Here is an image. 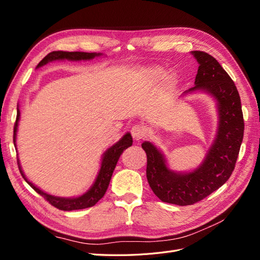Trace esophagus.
<instances>
[{"label":"esophagus","instance_id":"34e87169","mask_svg":"<svg viewBox=\"0 0 260 260\" xmlns=\"http://www.w3.org/2000/svg\"><path fill=\"white\" fill-rule=\"evenodd\" d=\"M131 135H132L133 139L137 141L143 140L147 135V129L144 127L143 124H135L131 128Z\"/></svg>","mask_w":260,"mask_h":260}]
</instances>
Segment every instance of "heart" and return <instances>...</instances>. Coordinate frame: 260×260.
I'll list each match as a JSON object with an SVG mask.
<instances>
[{
  "mask_svg": "<svg viewBox=\"0 0 260 260\" xmlns=\"http://www.w3.org/2000/svg\"><path fill=\"white\" fill-rule=\"evenodd\" d=\"M149 75L152 76L153 79L160 80V79H162V78L165 77V75H166V73H165L164 69H161L159 67H155V68H152L151 70H149ZM172 82H174V79H172V78H170L169 83L171 84Z\"/></svg>",
  "mask_w": 260,
  "mask_h": 260,
  "instance_id": "1",
  "label": "heart"
}]
</instances>
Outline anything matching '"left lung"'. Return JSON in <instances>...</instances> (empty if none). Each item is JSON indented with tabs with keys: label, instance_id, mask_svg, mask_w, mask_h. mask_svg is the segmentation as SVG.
Listing matches in <instances>:
<instances>
[{
	"label": "left lung",
	"instance_id": "8db88e82",
	"mask_svg": "<svg viewBox=\"0 0 260 260\" xmlns=\"http://www.w3.org/2000/svg\"><path fill=\"white\" fill-rule=\"evenodd\" d=\"M199 61L195 86L187 92L204 90L218 102L219 130L205 161L191 174L170 171L164 156L152 143H142L146 153V178L154 194L161 202L179 206L193 205L223 185L237 162L244 135L241 99L237 86L221 65L206 52L194 51Z\"/></svg>",
	"mask_w": 260,
	"mask_h": 260
}]
</instances>
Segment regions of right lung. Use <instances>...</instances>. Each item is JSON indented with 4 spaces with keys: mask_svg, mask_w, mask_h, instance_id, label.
Wrapping results in <instances>:
<instances>
[{
    "mask_svg": "<svg viewBox=\"0 0 260 260\" xmlns=\"http://www.w3.org/2000/svg\"><path fill=\"white\" fill-rule=\"evenodd\" d=\"M100 54L95 53H85V52H64V51H54L49 53L46 56L39 62L38 67L45 65L48 61L55 60V59H72V60H81V59H91L94 56ZM19 111L17 108V116H16V121H15L14 124V142L15 139H16V131H17V124L19 120ZM132 145V137L130 133H127L124 135V137L119 141V142L116 143L114 146H112L108 151L104 154L103 160H102V166L99 172V176L94 182L93 186L90 188V191L86 192L84 195L80 196V198H76V199H60L56 198V196H52L42 192L40 188H38L35 186L32 183L29 182V181L26 179L25 175L22 174V171L20 169L19 162L18 164V168L22 178L25 179L27 182L30 184V186L34 188V190L40 194L42 198H44L45 201H48L52 206L56 207L57 209L60 210H77V209H83V208H88L92 207L95 205V204L103 198L108 184L109 181H111L113 171L116 167V164L119 159V157L121 153L123 152V149L128 148L129 146Z\"/></svg>",
    "mask_w": 260,
    "mask_h": 260,
    "instance_id": "obj_1",
    "label": "right lung"
}]
</instances>
